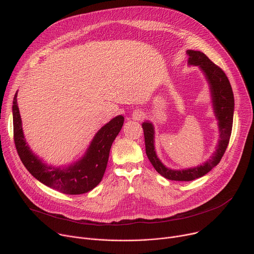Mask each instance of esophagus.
Returning a JSON list of instances; mask_svg holds the SVG:
<instances>
[{"label":"esophagus","mask_w":254,"mask_h":254,"mask_svg":"<svg viewBox=\"0 0 254 254\" xmlns=\"http://www.w3.org/2000/svg\"><path fill=\"white\" fill-rule=\"evenodd\" d=\"M142 113L141 112H139V111H135V112H133L132 113V115H131V119L133 120V121H139L141 118H142Z\"/></svg>","instance_id":"1"}]
</instances>
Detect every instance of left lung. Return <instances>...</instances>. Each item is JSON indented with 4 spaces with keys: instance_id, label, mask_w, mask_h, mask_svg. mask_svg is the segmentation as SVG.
Here are the masks:
<instances>
[{
    "instance_id": "8db88e82",
    "label": "left lung",
    "mask_w": 254,
    "mask_h": 254,
    "mask_svg": "<svg viewBox=\"0 0 254 254\" xmlns=\"http://www.w3.org/2000/svg\"><path fill=\"white\" fill-rule=\"evenodd\" d=\"M186 53L189 56L188 65L198 66L208 83L213 113L219 129V139L212 156L201 165L181 170L171 169L162 163L156 153L154 124L144 121L141 126L146 142V154L156 171L166 179L173 181L195 180L206 175L218 165L228 146L233 124L234 96L226 74L204 53L195 50H187Z\"/></svg>"
}]
</instances>
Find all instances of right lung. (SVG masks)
I'll return each instance as SVG.
<instances>
[{
	"label": "right lung",
	"mask_w": 254,
	"mask_h": 254,
	"mask_svg": "<svg viewBox=\"0 0 254 254\" xmlns=\"http://www.w3.org/2000/svg\"><path fill=\"white\" fill-rule=\"evenodd\" d=\"M17 95L18 91L15 93L12 107L14 140L18 155L29 173L42 184L64 194L79 195L95 188L104 175L112 144L123 127L125 118L118 116L105 124L77 161L67 166L54 167L44 163L26 141Z\"/></svg>",
	"instance_id": "right-lung-1"
}]
</instances>
